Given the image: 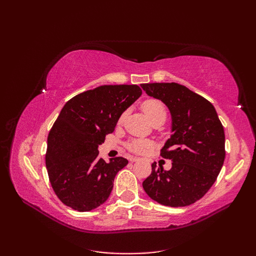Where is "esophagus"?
<instances>
[{
  "label": "esophagus",
  "instance_id": "esophagus-1",
  "mask_svg": "<svg viewBox=\"0 0 256 256\" xmlns=\"http://www.w3.org/2000/svg\"><path fill=\"white\" fill-rule=\"evenodd\" d=\"M138 160H140V158H138V157H131V158H130V162H138Z\"/></svg>",
  "mask_w": 256,
  "mask_h": 256
}]
</instances>
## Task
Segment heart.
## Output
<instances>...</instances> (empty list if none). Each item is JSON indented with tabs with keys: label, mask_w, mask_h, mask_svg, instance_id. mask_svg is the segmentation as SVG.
I'll return each mask as SVG.
<instances>
[{
	"label": "heart",
	"mask_w": 256,
	"mask_h": 256,
	"mask_svg": "<svg viewBox=\"0 0 256 256\" xmlns=\"http://www.w3.org/2000/svg\"><path fill=\"white\" fill-rule=\"evenodd\" d=\"M143 111L150 122H153L154 120L158 118H166L165 106H162L160 101L155 99L146 100L143 103ZM148 146V144L144 142V140H133V142L130 143L128 148L133 152H136V153H143Z\"/></svg>",
	"instance_id": "obj_1"
}]
</instances>
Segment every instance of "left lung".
I'll use <instances>...</instances> for the list:
<instances>
[{"instance_id": "8db88e82", "label": "left lung", "mask_w": 256, "mask_h": 256, "mask_svg": "<svg viewBox=\"0 0 256 256\" xmlns=\"http://www.w3.org/2000/svg\"><path fill=\"white\" fill-rule=\"evenodd\" d=\"M146 94L160 100L172 116V135L162 148L172 168L152 164L143 182L150 197L168 206H186L202 198L224 166V130L214 106L204 96L176 82L140 84Z\"/></svg>"}]
</instances>
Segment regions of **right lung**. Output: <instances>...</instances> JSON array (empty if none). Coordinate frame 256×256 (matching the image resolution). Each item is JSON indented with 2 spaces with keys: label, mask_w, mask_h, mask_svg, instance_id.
<instances>
[{
  "label": "right lung",
  "mask_w": 256,
  "mask_h": 256,
  "mask_svg": "<svg viewBox=\"0 0 256 256\" xmlns=\"http://www.w3.org/2000/svg\"><path fill=\"white\" fill-rule=\"evenodd\" d=\"M142 94L136 84L100 86L70 99L48 134L46 167L62 202L80 212L104 204L128 160L99 157V145Z\"/></svg>",
  "instance_id": "right-lung-1"
}]
</instances>
